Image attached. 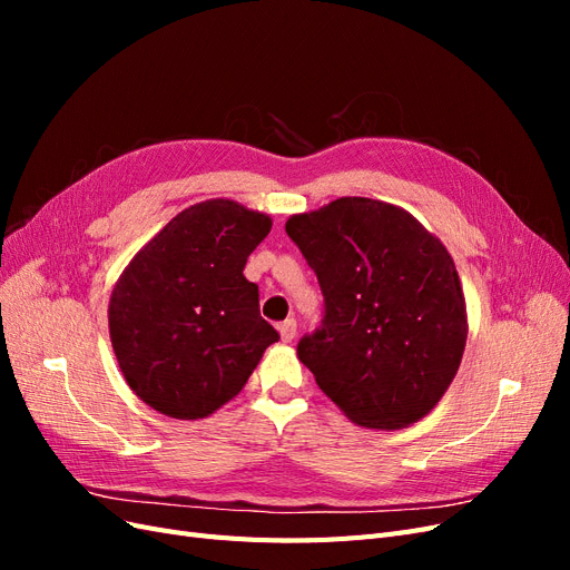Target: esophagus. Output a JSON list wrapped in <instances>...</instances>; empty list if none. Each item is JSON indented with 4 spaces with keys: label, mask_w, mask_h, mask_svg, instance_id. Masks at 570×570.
I'll list each match as a JSON object with an SVG mask.
<instances>
[{
    "label": "esophagus",
    "mask_w": 570,
    "mask_h": 570,
    "mask_svg": "<svg viewBox=\"0 0 570 570\" xmlns=\"http://www.w3.org/2000/svg\"><path fill=\"white\" fill-rule=\"evenodd\" d=\"M278 333H281V340L283 342H292L297 335V321L295 318H287L278 325Z\"/></svg>",
    "instance_id": "esophagus-1"
}]
</instances>
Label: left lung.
<instances>
[{
	"instance_id": "obj_1",
	"label": "left lung",
	"mask_w": 570,
	"mask_h": 570,
	"mask_svg": "<svg viewBox=\"0 0 570 570\" xmlns=\"http://www.w3.org/2000/svg\"><path fill=\"white\" fill-rule=\"evenodd\" d=\"M318 275L323 325L297 344L318 387L356 425L400 430L450 390L469 337L452 254L390 202L340 197L285 223Z\"/></svg>"
}]
</instances>
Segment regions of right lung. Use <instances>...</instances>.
I'll return each instance as SVG.
<instances>
[{
	"label": "right lung",
	"instance_id": "right-lung-1",
	"mask_svg": "<svg viewBox=\"0 0 570 570\" xmlns=\"http://www.w3.org/2000/svg\"><path fill=\"white\" fill-rule=\"evenodd\" d=\"M271 226L268 214L235 199H206L170 218L118 275L111 347L126 383L154 411L212 416L278 342L243 273Z\"/></svg>",
	"mask_w": 570,
	"mask_h": 570
}]
</instances>
